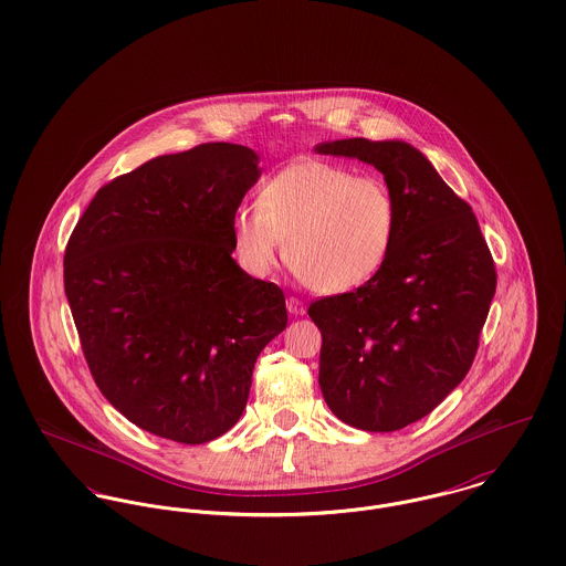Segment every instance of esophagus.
Segmentation results:
<instances>
[{"label": "esophagus", "mask_w": 566, "mask_h": 566, "mask_svg": "<svg viewBox=\"0 0 566 566\" xmlns=\"http://www.w3.org/2000/svg\"><path fill=\"white\" fill-rule=\"evenodd\" d=\"M286 308H289V313L295 314V316L306 314V306H304V302H302V300H297V297H289V300H286Z\"/></svg>", "instance_id": "1"}]
</instances>
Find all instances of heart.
Masks as SVG:
<instances>
[{"instance_id": "b5f03b06", "label": "heart", "mask_w": 566, "mask_h": 566, "mask_svg": "<svg viewBox=\"0 0 566 566\" xmlns=\"http://www.w3.org/2000/svg\"><path fill=\"white\" fill-rule=\"evenodd\" d=\"M397 201L377 176L325 160H300L271 176L258 203L232 214L241 266L264 277L286 262L314 291L352 293L376 280L397 239Z\"/></svg>"}]
</instances>
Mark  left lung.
I'll return each mask as SVG.
<instances>
[{
  "instance_id": "left-lung-1",
  "label": "left lung",
  "mask_w": 566,
  "mask_h": 566,
  "mask_svg": "<svg viewBox=\"0 0 566 566\" xmlns=\"http://www.w3.org/2000/svg\"><path fill=\"white\" fill-rule=\"evenodd\" d=\"M316 151L374 165L397 201V239L376 280L308 308L323 336L318 386L329 410L352 428L395 432L469 374L495 262L471 206L412 145L345 138Z\"/></svg>"
}]
</instances>
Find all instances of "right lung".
<instances>
[{"label":"right lung","mask_w":566,"mask_h":566,"mask_svg":"<svg viewBox=\"0 0 566 566\" xmlns=\"http://www.w3.org/2000/svg\"><path fill=\"white\" fill-rule=\"evenodd\" d=\"M258 156L203 143L97 190L64 250V293L102 395L140 430L201 444L243 415L253 365L286 327L277 284L232 258Z\"/></svg>","instance_id":"add662e5"}]
</instances>
